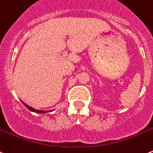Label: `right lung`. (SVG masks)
Masks as SVG:
<instances>
[{
  "mask_svg": "<svg viewBox=\"0 0 153 153\" xmlns=\"http://www.w3.org/2000/svg\"><path fill=\"white\" fill-rule=\"evenodd\" d=\"M22 101V100H21ZM22 103H23V104H24V106H25L26 107H27V109L30 110V111H32V112H35V113H39V114H44V113H47L49 112V111H39V110H36L34 109V108H33V107H30V106H28L27 104H26L25 103L23 102V101H22Z\"/></svg>",
  "mask_w": 153,
  "mask_h": 153,
  "instance_id": "obj_1",
  "label": "right lung"
}]
</instances>
